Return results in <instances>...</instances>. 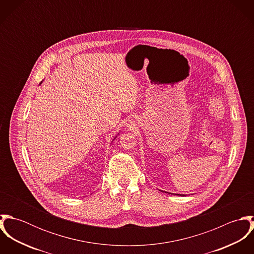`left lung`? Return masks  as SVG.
Masks as SVG:
<instances>
[{"mask_svg": "<svg viewBox=\"0 0 254 254\" xmlns=\"http://www.w3.org/2000/svg\"><path fill=\"white\" fill-rule=\"evenodd\" d=\"M180 195H182V194H180Z\"/></svg>", "mask_w": 254, "mask_h": 254, "instance_id": "obj_1", "label": "left lung"}]
</instances>
